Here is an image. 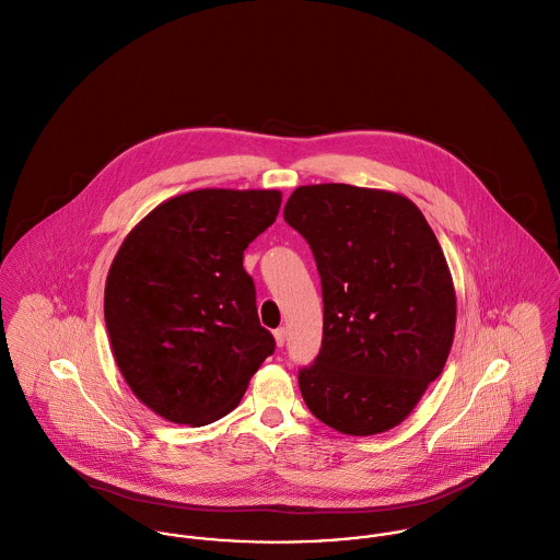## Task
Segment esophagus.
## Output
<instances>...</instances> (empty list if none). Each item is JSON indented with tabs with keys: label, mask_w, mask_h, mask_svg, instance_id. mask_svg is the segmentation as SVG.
<instances>
[{
	"label": "esophagus",
	"mask_w": 560,
	"mask_h": 560,
	"mask_svg": "<svg viewBox=\"0 0 560 560\" xmlns=\"http://www.w3.org/2000/svg\"><path fill=\"white\" fill-rule=\"evenodd\" d=\"M285 337H288L285 327H279V329H275V341H277V346H279V348L285 343Z\"/></svg>",
	"instance_id": "1"
}]
</instances>
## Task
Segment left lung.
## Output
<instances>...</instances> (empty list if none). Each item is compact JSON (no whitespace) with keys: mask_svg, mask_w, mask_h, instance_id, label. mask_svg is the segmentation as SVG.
Segmentation results:
<instances>
[{"mask_svg":"<svg viewBox=\"0 0 560 560\" xmlns=\"http://www.w3.org/2000/svg\"><path fill=\"white\" fill-rule=\"evenodd\" d=\"M283 219L314 253L325 303L303 400L339 433H385L446 365L456 299L444 250L409 199L383 190L301 186Z\"/></svg>","mask_w":560,"mask_h":560,"instance_id":"left-lung-1","label":"left lung"}]
</instances>
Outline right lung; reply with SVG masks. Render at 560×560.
Segmentation results:
<instances>
[{
  "instance_id": "1",
  "label": "right lung",
  "mask_w": 560,
  "mask_h": 560,
  "mask_svg": "<svg viewBox=\"0 0 560 560\" xmlns=\"http://www.w3.org/2000/svg\"><path fill=\"white\" fill-rule=\"evenodd\" d=\"M279 206L277 190H195L158 206L120 244L106 327L122 378L164 420H221L275 352L242 257Z\"/></svg>"
}]
</instances>
